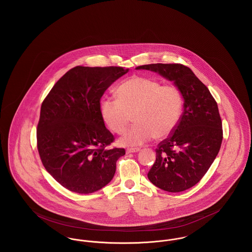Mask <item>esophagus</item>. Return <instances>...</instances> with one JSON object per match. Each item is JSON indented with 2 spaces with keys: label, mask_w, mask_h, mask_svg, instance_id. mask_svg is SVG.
Instances as JSON below:
<instances>
[{
  "label": "esophagus",
  "mask_w": 252,
  "mask_h": 252,
  "mask_svg": "<svg viewBox=\"0 0 252 252\" xmlns=\"http://www.w3.org/2000/svg\"><path fill=\"white\" fill-rule=\"evenodd\" d=\"M141 149L140 148H127L126 150V154H130V153H136V152H139Z\"/></svg>",
  "instance_id": "esophagus-1"
}]
</instances>
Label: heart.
Returning <instances> with one entry per match:
<instances>
[{"label":"heart","mask_w":252,"mask_h":252,"mask_svg":"<svg viewBox=\"0 0 252 252\" xmlns=\"http://www.w3.org/2000/svg\"><path fill=\"white\" fill-rule=\"evenodd\" d=\"M117 99H104L100 114L108 128L122 134L133 115L135 125L118 141L124 146H140L154 137L163 139L176 129L182 113V98L173 85L133 76L116 90Z\"/></svg>","instance_id":"obj_1"}]
</instances>
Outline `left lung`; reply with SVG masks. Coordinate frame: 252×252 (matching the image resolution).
<instances>
[{
	"mask_svg": "<svg viewBox=\"0 0 252 252\" xmlns=\"http://www.w3.org/2000/svg\"><path fill=\"white\" fill-rule=\"evenodd\" d=\"M158 72L172 81L183 98V113L172 135L158 144L148 179L171 192L185 191L203 178L220 150L222 122L215 98L192 70L181 64L136 68Z\"/></svg>",
	"mask_w": 252,
	"mask_h": 252,
	"instance_id": "obj_1",
	"label": "left lung"
}]
</instances>
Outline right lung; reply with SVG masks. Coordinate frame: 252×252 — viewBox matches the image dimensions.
Instances as JSON below:
<instances>
[{
	"label": "right lung",
	"mask_w": 252,
	"mask_h": 252,
	"mask_svg": "<svg viewBox=\"0 0 252 252\" xmlns=\"http://www.w3.org/2000/svg\"><path fill=\"white\" fill-rule=\"evenodd\" d=\"M128 72L122 67L76 66L66 72L42 102L36 129L42 164L72 192L91 193L114 177L124 148L107 149L114 140L100 114V99Z\"/></svg>",
	"instance_id": "add662e5"
}]
</instances>
